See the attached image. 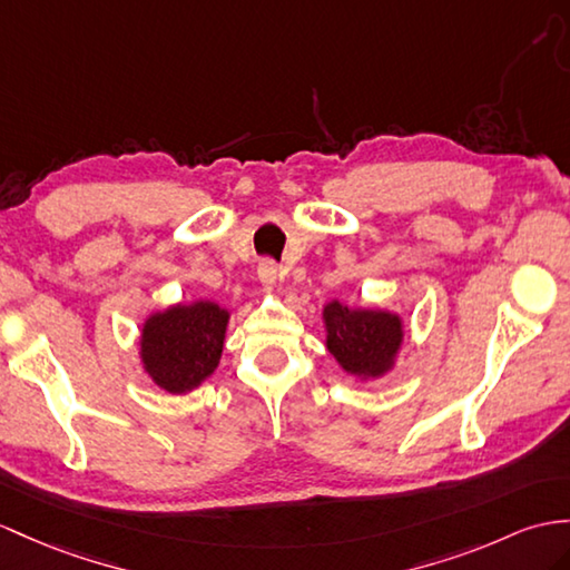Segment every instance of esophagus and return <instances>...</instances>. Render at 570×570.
I'll list each match as a JSON object with an SVG mask.
<instances>
[{"instance_id":"esophagus-1","label":"esophagus","mask_w":570,"mask_h":570,"mask_svg":"<svg viewBox=\"0 0 570 570\" xmlns=\"http://www.w3.org/2000/svg\"><path fill=\"white\" fill-rule=\"evenodd\" d=\"M258 281L266 289H273L277 285V263L271 258H263L258 263Z\"/></svg>"}]
</instances>
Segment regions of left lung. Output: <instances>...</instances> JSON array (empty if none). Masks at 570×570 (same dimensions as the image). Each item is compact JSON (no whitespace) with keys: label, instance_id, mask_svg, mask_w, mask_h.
<instances>
[{"label":"left lung","instance_id":"8db88e82","mask_svg":"<svg viewBox=\"0 0 570 570\" xmlns=\"http://www.w3.org/2000/svg\"><path fill=\"white\" fill-rule=\"evenodd\" d=\"M324 318L328 331L326 345L345 372L380 377L392 367L404 338L399 316L377 309H348L341 302H331Z\"/></svg>","mask_w":570,"mask_h":570}]
</instances>
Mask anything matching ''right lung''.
<instances>
[{
    "mask_svg": "<svg viewBox=\"0 0 570 570\" xmlns=\"http://www.w3.org/2000/svg\"><path fill=\"white\" fill-rule=\"evenodd\" d=\"M227 318L215 302L178 304L149 316L140 351L149 377L171 394L196 390L219 363Z\"/></svg>",
    "mask_w": 570,
    "mask_h": 570,
    "instance_id": "obj_1",
    "label": "right lung"
}]
</instances>
